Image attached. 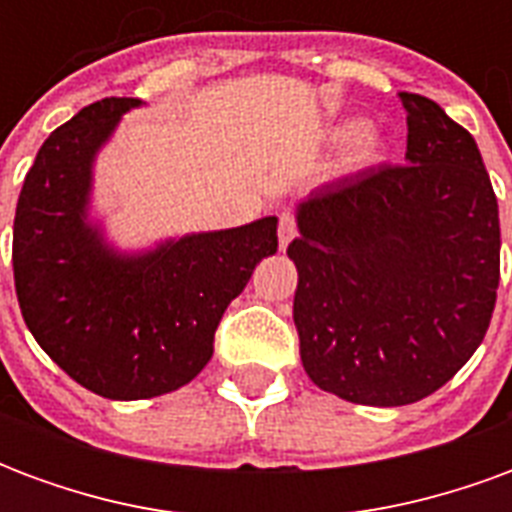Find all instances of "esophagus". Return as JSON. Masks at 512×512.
Wrapping results in <instances>:
<instances>
[{
	"label": "esophagus",
	"mask_w": 512,
	"mask_h": 512,
	"mask_svg": "<svg viewBox=\"0 0 512 512\" xmlns=\"http://www.w3.org/2000/svg\"><path fill=\"white\" fill-rule=\"evenodd\" d=\"M296 219H293V213H282L279 216V249H288V244L296 238Z\"/></svg>",
	"instance_id": "1"
}]
</instances>
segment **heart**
<instances>
[{
    "label": "heart",
    "mask_w": 512,
    "mask_h": 512,
    "mask_svg": "<svg viewBox=\"0 0 512 512\" xmlns=\"http://www.w3.org/2000/svg\"><path fill=\"white\" fill-rule=\"evenodd\" d=\"M334 142L340 145H351L348 150V167L365 169L378 164L384 158V139L376 134V131H365V126L359 120H351V123H343L332 131Z\"/></svg>",
    "instance_id": "b5f03b06"
}]
</instances>
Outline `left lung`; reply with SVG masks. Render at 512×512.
<instances>
[{"label": "left lung", "instance_id": "obj_1", "mask_svg": "<svg viewBox=\"0 0 512 512\" xmlns=\"http://www.w3.org/2000/svg\"><path fill=\"white\" fill-rule=\"evenodd\" d=\"M406 164L315 189L288 246L301 365L362 406L433 395L483 343L499 288V205L474 136L400 93Z\"/></svg>", "mask_w": 512, "mask_h": 512}]
</instances>
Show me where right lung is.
Wrapping results in <instances>:
<instances>
[{
	"mask_svg": "<svg viewBox=\"0 0 512 512\" xmlns=\"http://www.w3.org/2000/svg\"><path fill=\"white\" fill-rule=\"evenodd\" d=\"M142 101L104 98L51 131L18 194L13 277L21 315L68 376L109 400L189 384L213 356L227 304L277 252V216L169 238L126 255L87 222L93 164Z\"/></svg>",
	"mask_w": 512,
	"mask_h": 512,
	"instance_id": "1",
	"label": "right lung"
}]
</instances>
